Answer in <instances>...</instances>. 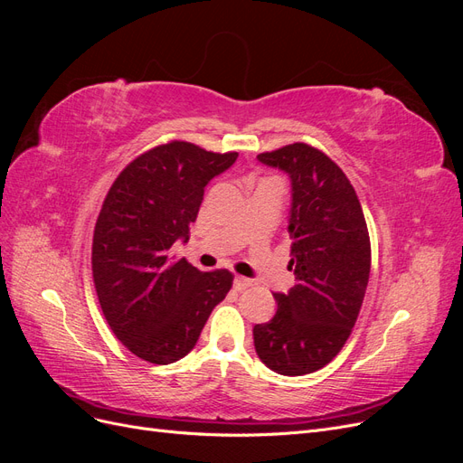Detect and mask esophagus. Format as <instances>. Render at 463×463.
<instances>
[{
	"label": "esophagus",
	"instance_id": "34e87169",
	"mask_svg": "<svg viewBox=\"0 0 463 463\" xmlns=\"http://www.w3.org/2000/svg\"><path fill=\"white\" fill-rule=\"evenodd\" d=\"M233 286H235V289H245V288L250 286V279L245 278V276H235Z\"/></svg>",
	"mask_w": 463,
	"mask_h": 463
}]
</instances>
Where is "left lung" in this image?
Returning <instances> with one entry per match:
<instances>
[{
    "mask_svg": "<svg viewBox=\"0 0 463 463\" xmlns=\"http://www.w3.org/2000/svg\"><path fill=\"white\" fill-rule=\"evenodd\" d=\"M257 160L289 177L296 284L274 293L276 315L253 328L255 349L278 374H309L338 355L357 320L371 272L367 223L355 189L326 154L293 143Z\"/></svg>",
    "mask_w": 463,
    "mask_h": 463,
    "instance_id": "obj_1",
    "label": "left lung"
}]
</instances>
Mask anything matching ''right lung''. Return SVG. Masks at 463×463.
I'll use <instances>...</instances> for the list:
<instances>
[{"label":"right lung","mask_w":463,"mask_h":463,"mask_svg":"<svg viewBox=\"0 0 463 463\" xmlns=\"http://www.w3.org/2000/svg\"><path fill=\"white\" fill-rule=\"evenodd\" d=\"M235 160L237 152L184 141L152 148L119 174L96 220L92 276L102 313L118 340L154 365L185 357L232 288V272H201L170 249L189 241L204 187Z\"/></svg>","instance_id":"obj_1"}]
</instances>
